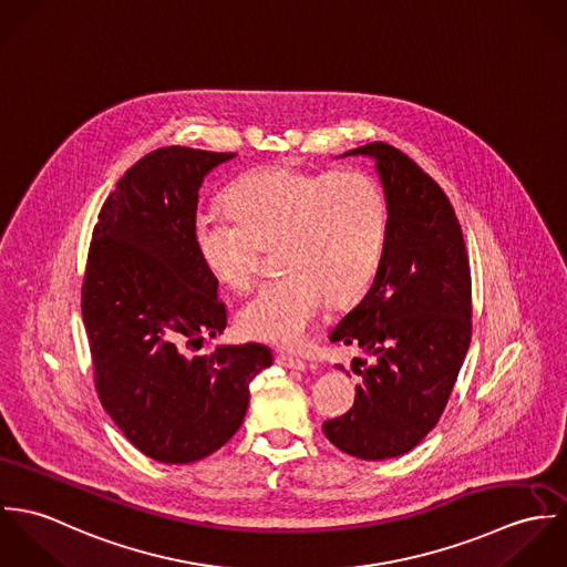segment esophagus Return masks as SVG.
Wrapping results in <instances>:
<instances>
[{"label": "esophagus", "instance_id": "34e87169", "mask_svg": "<svg viewBox=\"0 0 567 567\" xmlns=\"http://www.w3.org/2000/svg\"><path fill=\"white\" fill-rule=\"evenodd\" d=\"M275 362H277L279 367H286V369H292V371H306V369H308V364H306L301 358L290 355V353H277Z\"/></svg>", "mask_w": 567, "mask_h": 567}]
</instances>
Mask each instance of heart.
Instances as JSON below:
<instances>
[{"label": "heart", "mask_w": 567, "mask_h": 567, "mask_svg": "<svg viewBox=\"0 0 567 567\" xmlns=\"http://www.w3.org/2000/svg\"><path fill=\"white\" fill-rule=\"evenodd\" d=\"M225 203L231 216L194 220V244L207 270L227 288L248 290L261 246L279 244L286 272L238 312L246 338L301 347L327 297L349 299L378 268L386 200L367 172L268 165L236 181Z\"/></svg>", "instance_id": "b5f03b06"}]
</instances>
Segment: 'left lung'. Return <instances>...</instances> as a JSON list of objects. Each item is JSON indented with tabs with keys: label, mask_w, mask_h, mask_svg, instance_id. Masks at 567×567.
<instances>
[{
	"label": "left lung",
	"mask_w": 567,
	"mask_h": 567,
	"mask_svg": "<svg viewBox=\"0 0 567 567\" xmlns=\"http://www.w3.org/2000/svg\"><path fill=\"white\" fill-rule=\"evenodd\" d=\"M349 155L375 162L389 218L371 288L329 333L373 362L353 358V408L323 432L349 456L384 461L416 447L452 395L472 340V275L458 218L416 163L382 142Z\"/></svg>",
	"instance_id": "left-lung-1"
}]
</instances>
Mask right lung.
<instances>
[{
    "label": "right lung",
    "mask_w": 567,
    "mask_h": 567,
    "mask_svg": "<svg viewBox=\"0 0 567 567\" xmlns=\"http://www.w3.org/2000/svg\"><path fill=\"white\" fill-rule=\"evenodd\" d=\"M236 153L159 148L117 181L100 209L82 284L97 398L146 456L187 465L243 425L248 384L272 364L259 342L187 355L227 327L218 279L194 244L198 189Z\"/></svg>",
    "instance_id": "1"
}]
</instances>
